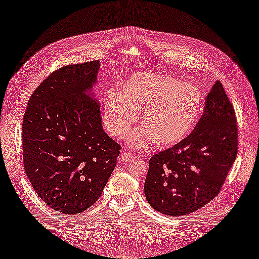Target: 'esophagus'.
<instances>
[{
	"label": "esophagus",
	"mask_w": 259,
	"mask_h": 259,
	"mask_svg": "<svg viewBox=\"0 0 259 259\" xmlns=\"http://www.w3.org/2000/svg\"><path fill=\"white\" fill-rule=\"evenodd\" d=\"M121 158L124 160V162H131L132 159L135 158V156H134L132 153L130 152H123L121 154Z\"/></svg>",
	"instance_id": "esophagus-1"
}]
</instances>
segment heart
Segmentation results:
<instances>
[{"label":"heart","instance_id":"1","mask_svg":"<svg viewBox=\"0 0 259 259\" xmlns=\"http://www.w3.org/2000/svg\"><path fill=\"white\" fill-rule=\"evenodd\" d=\"M203 107L199 89L176 77L141 73L123 84L120 93L111 92L105 102L103 120L110 135L125 137L142 112L145 126L130 137V145L142 148L155 141L164 148L174 147L189 135Z\"/></svg>","mask_w":259,"mask_h":259}]
</instances>
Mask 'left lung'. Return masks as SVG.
Segmentation results:
<instances>
[{
  "label": "left lung",
  "mask_w": 259,
  "mask_h": 259,
  "mask_svg": "<svg viewBox=\"0 0 259 259\" xmlns=\"http://www.w3.org/2000/svg\"><path fill=\"white\" fill-rule=\"evenodd\" d=\"M237 153L236 112L217 81L194 131L180 144L150 158L145 181L150 206L171 217L206 206L219 195Z\"/></svg>",
  "instance_id": "1"
}]
</instances>
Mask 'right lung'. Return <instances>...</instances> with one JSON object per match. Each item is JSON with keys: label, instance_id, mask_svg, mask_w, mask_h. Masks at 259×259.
I'll use <instances>...</instances> for the list:
<instances>
[{"label": "right lung", "instance_id": "1", "mask_svg": "<svg viewBox=\"0 0 259 259\" xmlns=\"http://www.w3.org/2000/svg\"><path fill=\"white\" fill-rule=\"evenodd\" d=\"M99 67L91 61L55 70L35 89L23 115L25 174L38 197L62 214L83 212L100 198L120 154L88 94Z\"/></svg>", "mask_w": 259, "mask_h": 259}]
</instances>
